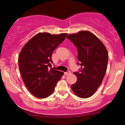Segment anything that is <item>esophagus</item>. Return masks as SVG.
Returning a JSON list of instances; mask_svg holds the SVG:
<instances>
[{
  "mask_svg": "<svg viewBox=\"0 0 125 125\" xmlns=\"http://www.w3.org/2000/svg\"><path fill=\"white\" fill-rule=\"evenodd\" d=\"M71 73V71H68V72H65L64 73V74H65V75H68V74H70Z\"/></svg>",
  "mask_w": 125,
  "mask_h": 125,
  "instance_id": "1",
  "label": "esophagus"
}]
</instances>
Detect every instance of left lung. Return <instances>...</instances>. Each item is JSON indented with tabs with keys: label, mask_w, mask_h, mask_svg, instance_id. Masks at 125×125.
Here are the masks:
<instances>
[{
	"label": "left lung",
	"mask_w": 125,
	"mask_h": 125,
	"mask_svg": "<svg viewBox=\"0 0 125 125\" xmlns=\"http://www.w3.org/2000/svg\"><path fill=\"white\" fill-rule=\"evenodd\" d=\"M68 39L76 46L80 73L74 72L76 83L71 86L75 95L82 98L91 97L100 86L105 76L108 62L105 46L96 36L88 31L70 34Z\"/></svg>",
	"instance_id": "left-lung-1"
}]
</instances>
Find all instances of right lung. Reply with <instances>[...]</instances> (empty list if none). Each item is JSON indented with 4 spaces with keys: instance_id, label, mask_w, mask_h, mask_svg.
Returning <instances> with one entry per match:
<instances>
[{
    "instance_id": "right-lung-1",
    "label": "right lung",
    "mask_w": 125,
    "mask_h": 125,
    "mask_svg": "<svg viewBox=\"0 0 125 125\" xmlns=\"http://www.w3.org/2000/svg\"><path fill=\"white\" fill-rule=\"evenodd\" d=\"M67 33H39L20 51L19 67L24 85L34 96L45 98L53 93L64 73L51 67L52 52L65 39Z\"/></svg>"
}]
</instances>
